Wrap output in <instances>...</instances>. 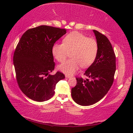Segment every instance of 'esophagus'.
<instances>
[{
    "label": "esophagus",
    "instance_id": "1",
    "mask_svg": "<svg viewBox=\"0 0 133 133\" xmlns=\"http://www.w3.org/2000/svg\"><path fill=\"white\" fill-rule=\"evenodd\" d=\"M65 77H66V78H69L71 77H70V76L69 75H65Z\"/></svg>",
    "mask_w": 133,
    "mask_h": 133
}]
</instances>
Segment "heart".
Listing matches in <instances>:
<instances>
[{"label": "heart", "mask_w": 133, "mask_h": 133, "mask_svg": "<svg viewBox=\"0 0 133 133\" xmlns=\"http://www.w3.org/2000/svg\"><path fill=\"white\" fill-rule=\"evenodd\" d=\"M99 46L94 38H88L80 32L74 31L65 36L63 43H55L52 47V54L59 62H63L71 53L70 60L59 65V69L66 74L71 75L81 66L90 67L97 57Z\"/></svg>", "instance_id": "obj_1"}]
</instances>
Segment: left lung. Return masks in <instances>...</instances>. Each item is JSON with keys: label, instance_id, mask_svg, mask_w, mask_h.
Instances as JSON below:
<instances>
[{"label": "left lung", "instance_id": "obj_1", "mask_svg": "<svg viewBox=\"0 0 133 133\" xmlns=\"http://www.w3.org/2000/svg\"><path fill=\"white\" fill-rule=\"evenodd\" d=\"M99 50L95 62L84 72L90 79L77 77V84L71 89V96L76 103L89 106L100 101L111 87L116 70V57L111 44L106 36L93 30Z\"/></svg>", "mask_w": 133, "mask_h": 133}]
</instances>
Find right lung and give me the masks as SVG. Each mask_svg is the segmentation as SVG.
<instances>
[{
    "mask_svg": "<svg viewBox=\"0 0 133 133\" xmlns=\"http://www.w3.org/2000/svg\"><path fill=\"white\" fill-rule=\"evenodd\" d=\"M66 33L65 29L42 25L27 30L17 44L13 57L16 81L32 100L50 99L56 83L65 78L60 71L49 74L55 69L52 47Z\"/></svg>",
    "mask_w": 133,
    "mask_h": 133,
    "instance_id": "obj_1",
    "label": "right lung"
}]
</instances>
